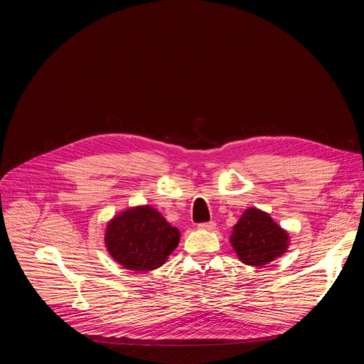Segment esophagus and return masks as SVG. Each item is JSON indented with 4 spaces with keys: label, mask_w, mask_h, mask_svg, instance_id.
Here are the masks:
<instances>
[{
    "label": "esophagus",
    "mask_w": 364,
    "mask_h": 364,
    "mask_svg": "<svg viewBox=\"0 0 364 364\" xmlns=\"http://www.w3.org/2000/svg\"><path fill=\"white\" fill-rule=\"evenodd\" d=\"M215 228H216L215 222H205V223L198 225V229H201V230H213Z\"/></svg>",
    "instance_id": "34e87169"
}]
</instances>
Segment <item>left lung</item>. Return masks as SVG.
<instances>
[{"instance_id": "obj_1", "label": "left lung", "mask_w": 364, "mask_h": 364, "mask_svg": "<svg viewBox=\"0 0 364 364\" xmlns=\"http://www.w3.org/2000/svg\"><path fill=\"white\" fill-rule=\"evenodd\" d=\"M230 243L243 264L259 268L287 252L289 236L268 213L249 207L233 226Z\"/></svg>"}]
</instances>
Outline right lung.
<instances>
[{
	"instance_id": "obj_1",
	"label": "right lung",
	"mask_w": 364,
	"mask_h": 364,
	"mask_svg": "<svg viewBox=\"0 0 364 364\" xmlns=\"http://www.w3.org/2000/svg\"><path fill=\"white\" fill-rule=\"evenodd\" d=\"M180 242V232L151 205L117 215L107 226L105 246L125 269L145 272L163 267Z\"/></svg>"
}]
</instances>
